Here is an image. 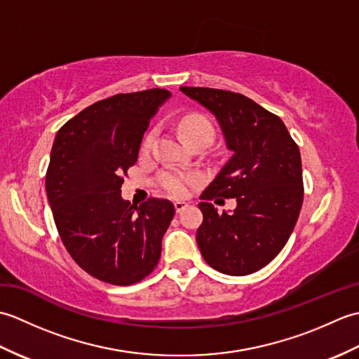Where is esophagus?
Wrapping results in <instances>:
<instances>
[{
    "label": "esophagus",
    "instance_id": "esophagus-1",
    "mask_svg": "<svg viewBox=\"0 0 359 359\" xmlns=\"http://www.w3.org/2000/svg\"><path fill=\"white\" fill-rule=\"evenodd\" d=\"M187 207H188V203H185V202H180V201H175L174 202V208H175V211H177V212L184 211Z\"/></svg>",
    "mask_w": 359,
    "mask_h": 359
}]
</instances>
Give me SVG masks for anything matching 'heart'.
Segmentation results:
<instances>
[{
  "mask_svg": "<svg viewBox=\"0 0 359 359\" xmlns=\"http://www.w3.org/2000/svg\"><path fill=\"white\" fill-rule=\"evenodd\" d=\"M179 129L182 135L185 137L187 142L194 140H207L208 143L215 139V126L211 120L199 116V114H188L180 120ZM156 131H149L142 142V151H149L152 142H154ZM201 182V175L196 172H185L179 170H166L158 175V187L163 189L166 194L172 197H184L189 193V188L196 187Z\"/></svg>",
  "mask_w": 359,
  "mask_h": 359,
  "instance_id": "b5f03b06",
  "label": "heart"
}]
</instances>
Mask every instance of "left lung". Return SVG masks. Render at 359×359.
<instances>
[{"label":"left lung","instance_id":"8db88e82","mask_svg":"<svg viewBox=\"0 0 359 359\" xmlns=\"http://www.w3.org/2000/svg\"><path fill=\"white\" fill-rule=\"evenodd\" d=\"M180 90L215 114L234 154L202 193L203 222L197 245L212 269L245 276L270 264L284 248L304 201L299 147L276 114L231 90ZM236 198L231 215H219L210 202Z\"/></svg>","mask_w":359,"mask_h":359}]
</instances>
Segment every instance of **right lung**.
Returning a JSON list of instances; mask_svg holds the SVG:
<instances>
[{
	"instance_id": "obj_1",
	"label": "right lung",
	"mask_w": 359,
	"mask_h": 359,
	"mask_svg": "<svg viewBox=\"0 0 359 359\" xmlns=\"http://www.w3.org/2000/svg\"><path fill=\"white\" fill-rule=\"evenodd\" d=\"M170 93L117 94L88 106L58 129L46 193L63 245L90 276L112 285L140 282L156 269L174 205L121 199L143 134Z\"/></svg>"
}]
</instances>
